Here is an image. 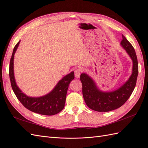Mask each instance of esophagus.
<instances>
[{
	"label": "esophagus",
	"instance_id": "obj_1",
	"mask_svg": "<svg viewBox=\"0 0 148 148\" xmlns=\"http://www.w3.org/2000/svg\"><path fill=\"white\" fill-rule=\"evenodd\" d=\"M82 72L81 69H76L74 71V74H75V77L76 78H79L80 77V75H81V73Z\"/></svg>",
	"mask_w": 148,
	"mask_h": 148
}]
</instances>
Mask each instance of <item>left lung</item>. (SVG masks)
Segmentation results:
<instances>
[{
    "mask_svg": "<svg viewBox=\"0 0 148 148\" xmlns=\"http://www.w3.org/2000/svg\"><path fill=\"white\" fill-rule=\"evenodd\" d=\"M121 46L132 60V74L123 86L112 92H102L97 87L93 79L86 73L81 75L82 94L88 108L97 112H106L119 108L128 100L136 84L138 74L137 56L133 46L122 35Z\"/></svg>",
    "mask_w": 148,
    "mask_h": 148,
    "instance_id": "obj_1",
    "label": "left lung"
}]
</instances>
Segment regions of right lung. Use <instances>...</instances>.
<instances>
[{"instance_id": "obj_1", "label": "right lung", "mask_w": 148, "mask_h": 148, "mask_svg": "<svg viewBox=\"0 0 148 148\" xmlns=\"http://www.w3.org/2000/svg\"><path fill=\"white\" fill-rule=\"evenodd\" d=\"M20 43L18 42L12 53L10 61L9 76L11 86L14 94L23 106L33 112L44 115H54L64 108L67 91L70 82L74 79L73 71L58 82L56 86L49 94L40 97H31L25 95L16 86L14 73V54Z\"/></svg>"}]
</instances>
